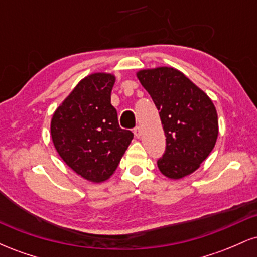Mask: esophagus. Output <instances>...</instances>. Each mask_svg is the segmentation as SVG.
Returning <instances> with one entry per match:
<instances>
[{
  "label": "esophagus",
  "instance_id": "obj_1",
  "mask_svg": "<svg viewBox=\"0 0 257 257\" xmlns=\"http://www.w3.org/2000/svg\"><path fill=\"white\" fill-rule=\"evenodd\" d=\"M134 134H135V137H137V138H140L141 137V128H140V126H135V128H134Z\"/></svg>",
  "mask_w": 257,
  "mask_h": 257
}]
</instances>
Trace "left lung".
Returning a JSON list of instances; mask_svg holds the SVG:
<instances>
[{
  "instance_id": "8db88e82",
  "label": "left lung",
  "mask_w": 257,
  "mask_h": 257,
  "mask_svg": "<svg viewBox=\"0 0 257 257\" xmlns=\"http://www.w3.org/2000/svg\"><path fill=\"white\" fill-rule=\"evenodd\" d=\"M137 76L159 111L167 138L159 170L174 180L190 175L216 143L219 122L213 101L173 67L141 70Z\"/></svg>"
}]
</instances>
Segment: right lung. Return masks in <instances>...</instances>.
Instances as JSON below:
<instances>
[{"label":"right lung","mask_w":257,"mask_h":257,"mask_svg":"<svg viewBox=\"0 0 257 257\" xmlns=\"http://www.w3.org/2000/svg\"><path fill=\"white\" fill-rule=\"evenodd\" d=\"M114 76L93 73L82 79L54 112L53 144L73 172L93 182L105 181L118 167L134 134L118 124L111 105Z\"/></svg>","instance_id":"1"}]
</instances>
